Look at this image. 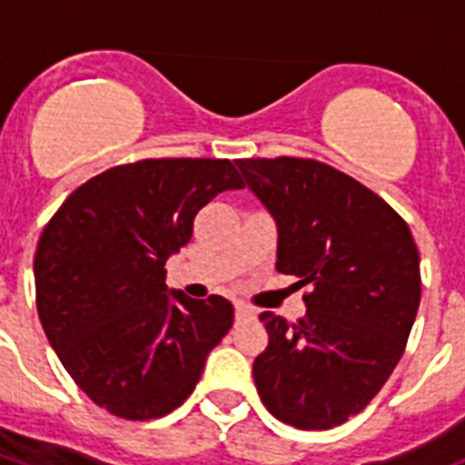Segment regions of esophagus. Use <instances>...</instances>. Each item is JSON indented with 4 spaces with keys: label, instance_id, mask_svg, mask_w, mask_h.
I'll return each mask as SVG.
<instances>
[{
    "label": "esophagus",
    "instance_id": "1",
    "mask_svg": "<svg viewBox=\"0 0 465 465\" xmlns=\"http://www.w3.org/2000/svg\"><path fill=\"white\" fill-rule=\"evenodd\" d=\"M236 318H239V321H246V318H255V311L251 309V306H246V304H236Z\"/></svg>",
    "mask_w": 465,
    "mask_h": 465
}]
</instances>
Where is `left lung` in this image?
I'll use <instances>...</instances> for the list:
<instances>
[{
    "label": "left lung",
    "mask_w": 465,
    "mask_h": 465,
    "mask_svg": "<svg viewBox=\"0 0 465 465\" xmlns=\"http://www.w3.org/2000/svg\"><path fill=\"white\" fill-rule=\"evenodd\" d=\"M277 226V262L309 287L306 316L262 311L253 361L262 405L299 430H331L381 391L420 306V253L403 219L350 175L313 159L236 161Z\"/></svg>",
    "instance_id": "left-lung-1"
}]
</instances>
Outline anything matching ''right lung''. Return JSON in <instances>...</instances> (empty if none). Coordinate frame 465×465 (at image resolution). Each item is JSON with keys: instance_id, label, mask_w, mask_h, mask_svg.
Segmentation results:
<instances>
[{"instance_id": "1", "label": "right lung", "mask_w": 465, "mask_h": 465, "mask_svg": "<svg viewBox=\"0 0 465 465\" xmlns=\"http://www.w3.org/2000/svg\"><path fill=\"white\" fill-rule=\"evenodd\" d=\"M226 159H144L76 188L38 241L35 306L62 367L96 405L125 420L175 411L233 323L224 297L166 287V261L193 219L241 190Z\"/></svg>"}]
</instances>
